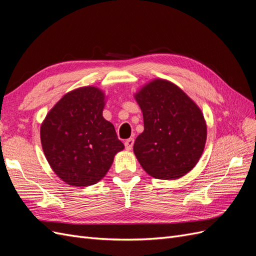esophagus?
Returning <instances> with one entry per match:
<instances>
[{
    "label": "esophagus",
    "instance_id": "esophagus-1",
    "mask_svg": "<svg viewBox=\"0 0 256 256\" xmlns=\"http://www.w3.org/2000/svg\"><path fill=\"white\" fill-rule=\"evenodd\" d=\"M134 143V138H127V140L125 141V147H126V150H130L131 148H132Z\"/></svg>",
    "mask_w": 256,
    "mask_h": 256
}]
</instances>
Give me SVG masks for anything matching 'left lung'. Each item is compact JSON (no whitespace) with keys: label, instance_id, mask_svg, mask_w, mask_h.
I'll list each match as a JSON object with an SVG mask.
<instances>
[{"label":"left lung","instance_id":"obj_1","mask_svg":"<svg viewBox=\"0 0 256 256\" xmlns=\"http://www.w3.org/2000/svg\"><path fill=\"white\" fill-rule=\"evenodd\" d=\"M144 131L134 152L146 173L176 180L198 164L206 142V124L198 106L173 83L154 80L138 92Z\"/></svg>","mask_w":256,"mask_h":256}]
</instances>
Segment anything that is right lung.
<instances>
[{"mask_svg":"<svg viewBox=\"0 0 256 256\" xmlns=\"http://www.w3.org/2000/svg\"><path fill=\"white\" fill-rule=\"evenodd\" d=\"M104 92L86 86L68 92L46 116L42 145L50 166L62 180L88 187L109 171L124 150L115 128L102 118Z\"/></svg>","mask_w":256,"mask_h":256,"instance_id":"1","label":"right lung"}]
</instances>
